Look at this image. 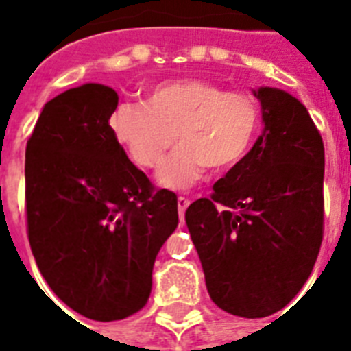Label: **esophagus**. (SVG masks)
Returning a JSON list of instances; mask_svg holds the SVG:
<instances>
[{
  "label": "esophagus",
  "instance_id": "1",
  "mask_svg": "<svg viewBox=\"0 0 351 351\" xmlns=\"http://www.w3.org/2000/svg\"><path fill=\"white\" fill-rule=\"evenodd\" d=\"M189 204H191L189 198L178 197V215H180V220H184V213H186V209L189 208Z\"/></svg>",
  "mask_w": 351,
  "mask_h": 351
}]
</instances>
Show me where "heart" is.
<instances>
[{"label":"heart","mask_w":351,"mask_h":351,"mask_svg":"<svg viewBox=\"0 0 351 351\" xmlns=\"http://www.w3.org/2000/svg\"><path fill=\"white\" fill-rule=\"evenodd\" d=\"M261 112L253 96L202 78L160 82L143 104L123 101L109 118L112 136L138 165L154 167L175 142L182 145L158 169L169 189H189L206 167L228 169L250 151Z\"/></svg>","instance_id":"1"}]
</instances>
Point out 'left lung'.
Listing matches in <instances>:
<instances>
[{
  "label": "left lung",
  "instance_id": "1",
  "mask_svg": "<svg viewBox=\"0 0 351 351\" xmlns=\"http://www.w3.org/2000/svg\"><path fill=\"white\" fill-rule=\"evenodd\" d=\"M262 134L186 211L209 297L261 319L282 310L310 277L322 242L324 143L310 112L275 87L253 90Z\"/></svg>",
  "mask_w": 351,
  "mask_h": 351
}]
</instances>
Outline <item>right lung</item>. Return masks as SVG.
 Here are the masks:
<instances>
[{
    "label": "right lung",
    "mask_w": 351,
    "mask_h": 351,
    "mask_svg": "<svg viewBox=\"0 0 351 351\" xmlns=\"http://www.w3.org/2000/svg\"><path fill=\"white\" fill-rule=\"evenodd\" d=\"M117 90L85 84L47 101L27 142L29 242L51 289L80 315L120 321L151 295L176 195L154 191L112 136Z\"/></svg>",
    "instance_id": "right-lung-1"
}]
</instances>
